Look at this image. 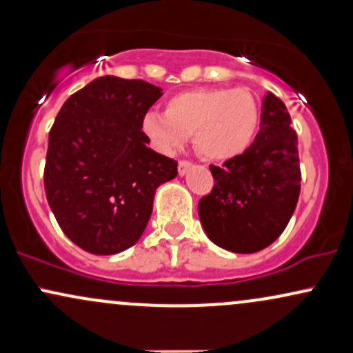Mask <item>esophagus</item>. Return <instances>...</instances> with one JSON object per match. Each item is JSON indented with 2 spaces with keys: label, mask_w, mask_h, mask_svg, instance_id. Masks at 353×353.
<instances>
[{
  "label": "esophagus",
  "mask_w": 353,
  "mask_h": 353,
  "mask_svg": "<svg viewBox=\"0 0 353 353\" xmlns=\"http://www.w3.org/2000/svg\"><path fill=\"white\" fill-rule=\"evenodd\" d=\"M190 168H192V163H190V161L182 159V161H179V165H177V172H179V176H184V174L188 172Z\"/></svg>",
  "instance_id": "esophagus-1"
}]
</instances>
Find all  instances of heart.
<instances>
[{"label": "heart", "instance_id": "b5f03b06", "mask_svg": "<svg viewBox=\"0 0 353 353\" xmlns=\"http://www.w3.org/2000/svg\"><path fill=\"white\" fill-rule=\"evenodd\" d=\"M259 124L261 108L249 89L197 88L171 96L164 112H145L141 128L159 151H177L192 134L204 159L225 163L252 145Z\"/></svg>", "mask_w": 353, "mask_h": 353}]
</instances>
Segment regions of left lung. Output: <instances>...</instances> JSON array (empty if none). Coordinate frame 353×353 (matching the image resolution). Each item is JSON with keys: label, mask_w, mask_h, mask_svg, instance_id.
Here are the masks:
<instances>
[{"label": "left lung", "mask_w": 353, "mask_h": 353, "mask_svg": "<svg viewBox=\"0 0 353 353\" xmlns=\"http://www.w3.org/2000/svg\"><path fill=\"white\" fill-rule=\"evenodd\" d=\"M290 123L285 104L267 92L252 145L222 168L210 165L214 188L197 210L216 245L237 254L259 252L287 228L301 194L297 132Z\"/></svg>", "instance_id": "left-lung-1"}]
</instances>
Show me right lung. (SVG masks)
<instances>
[{
	"label": "right lung",
	"mask_w": 353,
	"mask_h": 353,
	"mask_svg": "<svg viewBox=\"0 0 353 353\" xmlns=\"http://www.w3.org/2000/svg\"><path fill=\"white\" fill-rule=\"evenodd\" d=\"M163 96L143 79L103 76L68 98L50 131L44 190L61 230L96 255L134 245L156 189L177 161L148 148L143 117Z\"/></svg>",
	"instance_id": "right-lung-1"
}]
</instances>
